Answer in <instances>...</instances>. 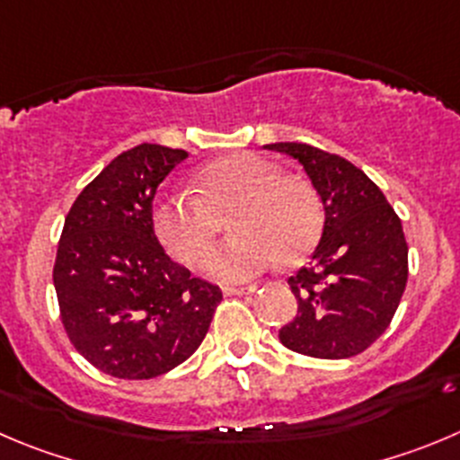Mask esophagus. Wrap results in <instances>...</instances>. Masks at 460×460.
Instances as JSON below:
<instances>
[{
  "label": "esophagus",
  "mask_w": 460,
  "mask_h": 460,
  "mask_svg": "<svg viewBox=\"0 0 460 460\" xmlns=\"http://www.w3.org/2000/svg\"><path fill=\"white\" fill-rule=\"evenodd\" d=\"M254 290V286H250V288H229V286H226V288H222V293H225L226 297H231V295H252Z\"/></svg>",
  "instance_id": "obj_1"
}]
</instances>
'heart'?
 <instances>
[{
	"label": "heart",
	"instance_id": "1",
	"mask_svg": "<svg viewBox=\"0 0 460 460\" xmlns=\"http://www.w3.org/2000/svg\"><path fill=\"white\" fill-rule=\"evenodd\" d=\"M199 199L186 192L156 197L152 229L158 243L177 261L197 265L216 238L213 213L229 208L234 235L210 252L206 272L220 281L238 283L265 270L297 265L311 254L322 231V206L306 181L283 177L268 158L234 152L208 163L197 174Z\"/></svg>",
	"mask_w": 460,
	"mask_h": 460
}]
</instances>
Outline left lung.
I'll return each instance as SVG.
<instances>
[{"label":"left lung","instance_id":"8db88e82","mask_svg":"<svg viewBox=\"0 0 460 460\" xmlns=\"http://www.w3.org/2000/svg\"><path fill=\"white\" fill-rule=\"evenodd\" d=\"M302 163L324 206L311 263L288 279L297 315L283 347L313 358H349L388 329L409 279L402 220L366 172L306 143L265 145Z\"/></svg>","mask_w":460,"mask_h":460}]
</instances>
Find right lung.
<instances>
[{
  "label": "right lung",
  "instance_id": "add662e5",
  "mask_svg": "<svg viewBox=\"0 0 460 460\" xmlns=\"http://www.w3.org/2000/svg\"><path fill=\"white\" fill-rule=\"evenodd\" d=\"M188 152L143 143L81 190L54 263L61 320L90 366L118 379L165 375L204 341L222 290L174 263L152 229L156 188Z\"/></svg>",
  "mask_w": 460,
  "mask_h": 460
}]
</instances>
